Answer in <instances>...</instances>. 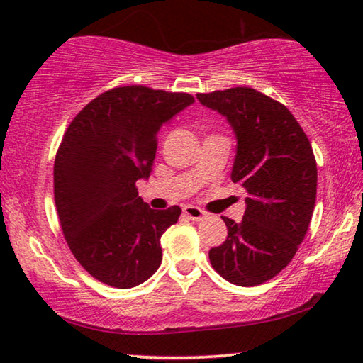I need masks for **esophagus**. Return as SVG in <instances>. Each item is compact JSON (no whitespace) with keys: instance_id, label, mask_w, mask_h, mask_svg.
I'll return each mask as SVG.
<instances>
[{"instance_id":"34e87169","label":"esophagus","mask_w":363,"mask_h":363,"mask_svg":"<svg viewBox=\"0 0 363 363\" xmlns=\"http://www.w3.org/2000/svg\"><path fill=\"white\" fill-rule=\"evenodd\" d=\"M183 213H185V216H188L193 221H200V220H203V216H205V211L200 210V208L193 206V205L183 206Z\"/></svg>"}]
</instances>
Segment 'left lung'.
Returning <instances> with one entry per match:
<instances>
[{
    "label": "left lung",
    "mask_w": 363,
    "mask_h": 363,
    "mask_svg": "<svg viewBox=\"0 0 363 363\" xmlns=\"http://www.w3.org/2000/svg\"><path fill=\"white\" fill-rule=\"evenodd\" d=\"M236 133L231 180L247 191L241 223L223 216L228 236L210 262L231 284L269 281L292 261L315 205L317 163L299 122L274 99L251 87L196 94Z\"/></svg>",
    "instance_id": "obj_1"
}]
</instances>
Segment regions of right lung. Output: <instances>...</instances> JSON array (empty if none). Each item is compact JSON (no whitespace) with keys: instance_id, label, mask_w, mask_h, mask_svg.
I'll return each mask as SVG.
<instances>
[{"instance_id":"obj_1","label":"right lung","mask_w":363,"mask_h":363,"mask_svg":"<svg viewBox=\"0 0 363 363\" xmlns=\"http://www.w3.org/2000/svg\"><path fill=\"white\" fill-rule=\"evenodd\" d=\"M193 102L185 92L116 87L64 133L54 160L57 216L74 257L104 284L135 287L160 266V238L182 210H152L135 182L150 177L158 130Z\"/></svg>"}]
</instances>
